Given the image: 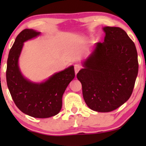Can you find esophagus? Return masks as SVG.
Wrapping results in <instances>:
<instances>
[{"mask_svg":"<svg viewBox=\"0 0 146 146\" xmlns=\"http://www.w3.org/2000/svg\"><path fill=\"white\" fill-rule=\"evenodd\" d=\"M81 68H82L81 65H80L79 64H76L74 65V69H75V72L76 74L78 73V71L81 69Z\"/></svg>","mask_w":146,"mask_h":146,"instance_id":"1","label":"esophagus"}]
</instances>
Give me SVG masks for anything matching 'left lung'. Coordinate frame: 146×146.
<instances>
[{
  "label": "left lung",
  "mask_w": 146,
  "mask_h": 146,
  "mask_svg": "<svg viewBox=\"0 0 146 146\" xmlns=\"http://www.w3.org/2000/svg\"><path fill=\"white\" fill-rule=\"evenodd\" d=\"M104 42H99L77 74L85 102L91 110L107 113L131 96L138 74L135 43L121 28L105 27Z\"/></svg>",
  "instance_id": "left-lung-1"
}]
</instances>
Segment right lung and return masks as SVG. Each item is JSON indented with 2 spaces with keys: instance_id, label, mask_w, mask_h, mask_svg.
<instances>
[{
  "instance_id": "1",
  "label": "right lung",
  "mask_w": 146,
  "mask_h": 146,
  "mask_svg": "<svg viewBox=\"0 0 146 146\" xmlns=\"http://www.w3.org/2000/svg\"><path fill=\"white\" fill-rule=\"evenodd\" d=\"M40 33L25 29L18 35L9 53L6 79L11 98L23 113L36 118H48L61 110L62 95L75 78V71L73 66H71L42 83H33L23 76L18 66V58L23 42Z\"/></svg>"
}]
</instances>
